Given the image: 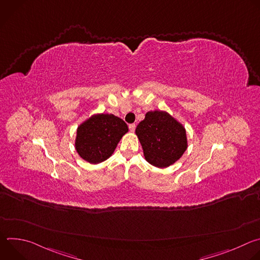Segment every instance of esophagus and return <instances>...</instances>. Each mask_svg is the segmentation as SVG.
<instances>
[{"mask_svg": "<svg viewBox=\"0 0 260 260\" xmlns=\"http://www.w3.org/2000/svg\"><path fill=\"white\" fill-rule=\"evenodd\" d=\"M128 128H129V131H131V132H133V133H134V132H135V129H136V124H135V123L129 124V125H128Z\"/></svg>", "mask_w": 260, "mask_h": 260, "instance_id": "1", "label": "esophagus"}]
</instances>
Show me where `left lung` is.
I'll return each instance as SVG.
<instances>
[{"label":"left lung","instance_id":"obj_1","mask_svg":"<svg viewBox=\"0 0 260 260\" xmlns=\"http://www.w3.org/2000/svg\"><path fill=\"white\" fill-rule=\"evenodd\" d=\"M145 159L157 168L175 164L187 149L186 131L165 111H149L137 128Z\"/></svg>","mask_w":260,"mask_h":260}]
</instances>
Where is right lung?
<instances>
[{"instance_id":"right-lung-1","label":"right lung","mask_w":260,"mask_h":260,"mask_svg":"<svg viewBox=\"0 0 260 260\" xmlns=\"http://www.w3.org/2000/svg\"><path fill=\"white\" fill-rule=\"evenodd\" d=\"M126 123L113 114H95L77 128L75 148L78 154L90 164H100L113 154L123 135Z\"/></svg>"}]
</instances>
